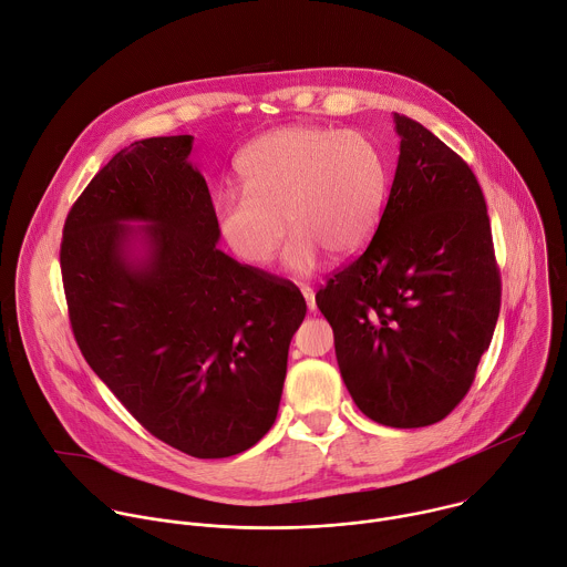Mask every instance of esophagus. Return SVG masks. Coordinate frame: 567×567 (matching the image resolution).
<instances>
[{"mask_svg": "<svg viewBox=\"0 0 567 567\" xmlns=\"http://www.w3.org/2000/svg\"><path fill=\"white\" fill-rule=\"evenodd\" d=\"M301 295H303V299H306V306H308V310H310V312H315V310H317L315 290H312L310 286H301Z\"/></svg>", "mask_w": 567, "mask_h": 567, "instance_id": "obj_1", "label": "esophagus"}]
</instances>
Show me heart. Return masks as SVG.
Instances as JSON below:
<instances>
[{"instance_id": "b5f03b06", "label": "heart", "mask_w": 567, "mask_h": 567, "mask_svg": "<svg viewBox=\"0 0 567 567\" xmlns=\"http://www.w3.org/2000/svg\"><path fill=\"white\" fill-rule=\"evenodd\" d=\"M244 192L214 196L216 233L248 266L272 261L286 223L288 270L312 272L321 252L355 257L371 241L389 187V165L373 138L353 130L290 125L264 134L237 158Z\"/></svg>"}]
</instances>
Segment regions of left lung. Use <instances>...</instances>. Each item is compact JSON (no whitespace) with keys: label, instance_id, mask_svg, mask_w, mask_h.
I'll return each instance as SVG.
<instances>
[{"label":"left lung","instance_id":"left-lung-1","mask_svg":"<svg viewBox=\"0 0 567 567\" xmlns=\"http://www.w3.org/2000/svg\"><path fill=\"white\" fill-rule=\"evenodd\" d=\"M393 121L400 158L378 230L315 301L360 411L415 429L467 395L498 321L501 272L470 165L420 123Z\"/></svg>","mask_w":567,"mask_h":567}]
</instances>
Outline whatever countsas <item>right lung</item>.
Here are the masks:
<instances>
[{
    "label": "right lung",
    "mask_w": 567,
    "mask_h": 567,
    "mask_svg": "<svg viewBox=\"0 0 567 567\" xmlns=\"http://www.w3.org/2000/svg\"><path fill=\"white\" fill-rule=\"evenodd\" d=\"M192 145L161 136L113 156L64 220L60 268L75 342L111 393L183 454L228 458L275 424L306 299L216 248Z\"/></svg>",
    "instance_id": "obj_1"
}]
</instances>
